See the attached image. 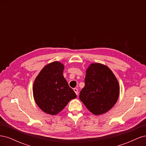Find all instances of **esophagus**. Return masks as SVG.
<instances>
[{"label":"esophagus","instance_id":"1","mask_svg":"<svg viewBox=\"0 0 146 146\" xmlns=\"http://www.w3.org/2000/svg\"><path fill=\"white\" fill-rule=\"evenodd\" d=\"M74 91L75 92H76V94H77V96H78V91L77 88H74Z\"/></svg>","mask_w":146,"mask_h":146}]
</instances>
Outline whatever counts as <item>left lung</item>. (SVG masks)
<instances>
[{"mask_svg": "<svg viewBox=\"0 0 146 146\" xmlns=\"http://www.w3.org/2000/svg\"><path fill=\"white\" fill-rule=\"evenodd\" d=\"M85 83L79 98L94 115L107 113L117 102L120 87L116 76L108 66L91 63L86 69Z\"/></svg>", "mask_w": 146, "mask_h": 146, "instance_id": "1", "label": "left lung"}]
</instances>
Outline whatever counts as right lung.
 <instances>
[{"label":"right lung","mask_w":146,"mask_h":146,"mask_svg":"<svg viewBox=\"0 0 146 146\" xmlns=\"http://www.w3.org/2000/svg\"><path fill=\"white\" fill-rule=\"evenodd\" d=\"M64 64L54 61L44 67L35 78L33 94L35 102L44 113L56 115L69 102L77 98L64 78Z\"/></svg>","instance_id":"obj_1"}]
</instances>
